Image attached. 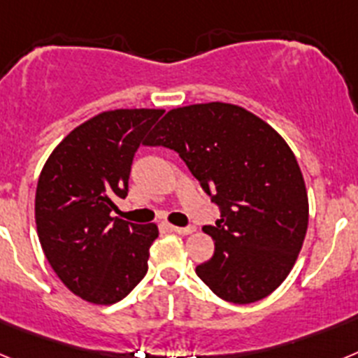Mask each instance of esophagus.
I'll list each match as a JSON object with an SVG mask.
<instances>
[{
  "label": "esophagus",
  "instance_id": "esophagus-1",
  "mask_svg": "<svg viewBox=\"0 0 358 358\" xmlns=\"http://www.w3.org/2000/svg\"><path fill=\"white\" fill-rule=\"evenodd\" d=\"M170 231H173V233H177V235H192L195 231V226H186V227H179V226H170Z\"/></svg>",
  "mask_w": 358,
  "mask_h": 358
}]
</instances>
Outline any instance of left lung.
I'll return each instance as SVG.
<instances>
[{
    "mask_svg": "<svg viewBox=\"0 0 358 358\" xmlns=\"http://www.w3.org/2000/svg\"><path fill=\"white\" fill-rule=\"evenodd\" d=\"M147 145L177 152L220 210L202 231L215 240L195 273L218 297L260 301L292 271L308 227V197L296 156L268 123L233 103L177 107Z\"/></svg>",
    "mask_w": 358,
    "mask_h": 358,
    "instance_id": "1",
    "label": "left lung"
}]
</instances>
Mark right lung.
<instances>
[{"label": "right lung", "mask_w": 358, "mask_h": 358, "mask_svg": "<svg viewBox=\"0 0 358 358\" xmlns=\"http://www.w3.org/2000/svg\"><path fill=\"white\" fill-rule=\"evenodd\" d=\"M161 109H116L87 120L57 145L36 192L44 256L61 281L85 301L113 305L148 268L156 224L113 217L125 199L134 154Z\"/></svg>", "instance_id": "1"}]
</instances>
